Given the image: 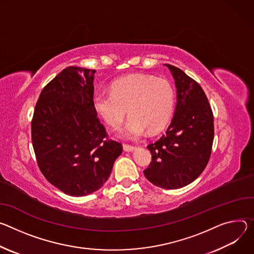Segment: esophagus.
Segmentation results:
<instances>
[{
    "instance_id": "esophagus-1",
    "label": "esophagus",
    "mask_w": 254,
    "mask_h": 254,
    "mask_svg": "<svg viewBox=\"0 0 254 254\" xmlns=\"http://www.w3.org/2000/svg\"><path fill=\"white\" fill-rule=\"evenodd\" d=\"M123 148H124V150H125V151L130 152V151H133L136 147H135V146H133V145H129V144H123Z\"/></svg>"
}]
</instances>
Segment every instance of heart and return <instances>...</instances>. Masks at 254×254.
<instances>
[{"mask_svg":"<svg viewBox=\"0 0 254 254\" xmlns=\"http://www.w3.org/2000/svg\"><path fill=\"white\" fill-rule=\"evenodd\" d=\"M175 106V90L165 78L135 74L113 82L111 92H98L93 98L97 114L110 127L118 129L127 112L130 118L121 135L138 138L146 129L161 130L170 120Z\"/></svg>","mask_w":254,"mask_h":254,"instance_id":"b5f03b06","label":"heart"}]
</instances>
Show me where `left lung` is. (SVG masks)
I'll return each instance as SVG.
<instances>
[{
	"instance_id": "obj_1",
	"label": "left lung",
	"mask_w": 254,
	"mask_h": 254,
	"mask_svg": "<svg viewBox=\"0 0 254 254\" xmlns=\"http://www.w3.org/2000/svg\"><path fill=\"white\" fill-rule=\"evenodd\" d=\"M165 65L175 78L177 106L166 132L147 146L152 158L144 176L154 186L176 190L192 183L207 166L214 140V117L200 84L182 69Z\"/></svg>"
}]
</instances>
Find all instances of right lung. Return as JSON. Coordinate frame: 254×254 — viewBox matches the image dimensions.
I'll use <instances>...</instances> for the list:
<instances>
[{"mask_svg": "<svg viewBox=\"0 0 254 254\" xmlns=\"http://www.w3.org/2000/svg\"><path fill=\"white\" fill-rule=\"evenodd\" d=\"M95 69L68 66L36 103L31 137L42 175L66 194H90L106 183L122 144L108 139L93 107Z\"/></svg>", "mask_w": 254, "mask_h": 254, "instance_id": "obj_1", "label": "right lung"}]
</instances>
